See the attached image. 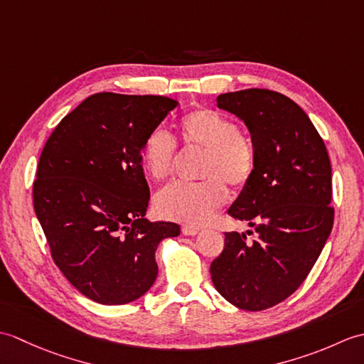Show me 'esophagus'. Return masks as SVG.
Returning a JSON list of instances; mask_svg holds the SVG:
<instances>
[{
  "instance_id": "obj_1",
  "label": "esophagus",
  "mask_w": 364,
  "mask_h": 364,
  "mask_svg": "<svg viewBox=\"0 0 364 364\" xmlns=\"http://www.w3.org/2000/svg\"><path fill=\"white\" fill-rule=\"evenodd\" d=\"M181 231H183L184 236H196V235L198 233V228L191 227V225H184V227L181 228Z\"/></svg>"
}]
</instances>
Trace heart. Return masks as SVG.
<instances>
[{
    "instance_id": "obj_1",
    "label": "heart",
    "mask_w": 364,
    "mask_h": 364,
    "mask_svg": "<svg viewBox=\"0 0 364 364\" xmlns=\"http://www.w3.org/2000/svg\"><path fill=\"white\" fill-rule=\"evenodd\" d=\"M180 136L189 149H202V183H175L158 192L154 211L162 219L203 225L228 198V184L241 188L249 183L257 166V153L250 137L239 133L236 123L225 115L200 107L181 119ZM176 149L164 129H154L142 146V166L154 181H164L173 172Z\"/></svg>"
}]
</instances>
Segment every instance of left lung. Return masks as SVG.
I'll return each mask as SVG.
<instances>
[{
  "mask_svg": "<svg viewBox=\"0 0 364 364\" xmlns=\"http://www.w3.org/2000/svg\"><path fill=\"white\" fill-rule=\"evenodd\" d=\"M215 102L245 123L257 153L255 172L228 210L255 228L257 239L225 233L211 280L230 304L261 311L304 283L327 242L335 214L331 166L322 137L291 98L245 89Z\"/></svg>",
  "mask_w": 364,
  "mask_h": 364,
  "instance_id": "8db88e82",
  "label": "left lung"
}]
</instances>
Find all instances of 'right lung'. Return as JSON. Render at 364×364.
<instances>
[{
    "label": "right lung",
    "instance_id": "1",
    "mask_svg": "<svg viewBox=\"0 0 364 364\" xmlns=\"http://www.w3.org/2000/svg\"><path fill=\"white\" fill-rule=\"evenodd\" d=\"M176 102L159 95H90L46 141L34 181V210L53 259L87 299L129 304L158 277L159 242L180 235L145 219L150 189L142 146Z\"/></svg>",
    "mask_w": 364,
    "mask_h": 364
}]
</instances>
